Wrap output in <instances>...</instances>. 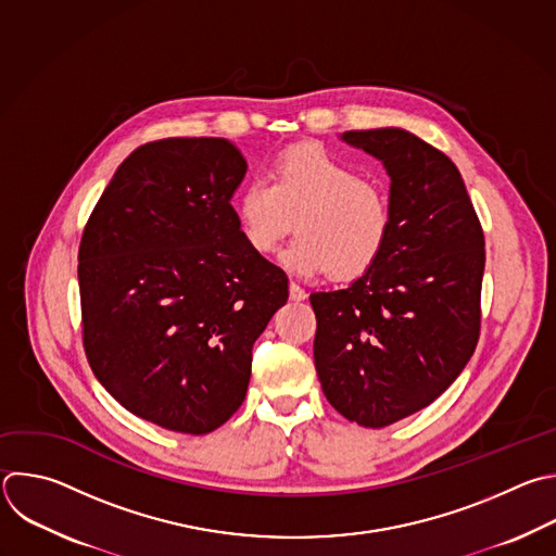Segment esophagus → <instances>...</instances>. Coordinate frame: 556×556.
<instances>
[{
    "label": "esophagus",
    "mask_w": 556,
    "mask_h": 556,
    "mask_svg": "<svg viewBox=\"0 0 556 556\" xmlns=\"http://www.w3.org/2000/svg\"><path fill=\"white\" fill-rule=\"evenodd\" d=\"M288 294H290V301H303L307 296V292L303 288H299L296 283L288 286Z\"/></svg>",
    "instance_id": "1"
}]
</instances>
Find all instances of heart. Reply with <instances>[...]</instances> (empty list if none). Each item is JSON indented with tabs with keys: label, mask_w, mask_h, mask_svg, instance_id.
Returning <instances> with one entry per match:
<instances>
[{
	"label": "heart",
	"mask_w": 556,
	"mask_h": 556,
	"mask_svg": "<svg viewBox=\"0 0 556 556\" xmlns=\"http://www.w3.org/2000/svg\"><path fill=\"white\" fill-rule=\"evenodd\" d=\"M233 210L242 240L257 255H270L294 225L299 238L283 264L303 277H362L378 264L393 231L387 192L320 146L281 152L270 180L244 182Z\"/></svg>",
	"instance_id": "heart-1"
}]
</instances>
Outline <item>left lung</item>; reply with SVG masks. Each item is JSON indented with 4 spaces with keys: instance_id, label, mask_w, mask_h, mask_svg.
<instances>
[{
    "instance_id": "1",
    "label": "left lung",
    "mask_w": 556,
    "mask_h": 556,
    "mask_svg": "<svg viewBox=\"0 0 556 556\" xmlns=\"http://www.w3.org/2000/svg\"><path fill=\"white\" fill-rule=\"evenodd\" d=\"M391 176L393 231L378 264L314 292V364L327 402L364 428L443 395L480 336L484 236L458 167L404 128L346 130Z\"/></svg>"
}]
</instances>
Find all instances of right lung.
Wrapping results in <instances>:
<instances>
[{
  "label": "right lung",
  "instance_id": "obj_1",
  "mask_svg": "<svg viewBox=\"0 0 556 556\" xmlns=\"http://www.w3.org/2000/svg\"><path fill=\"white\" fill-rule=\"evenodd\" d=\"M247 174L220 137L139 146L102 192L78 251L83 342L100 384L165 430L207 434L242 406L253 342L286 275L240 236Z\"/></svg>",
  "mask_w": 556,
  "mask_h": 556
}]
</instances>
